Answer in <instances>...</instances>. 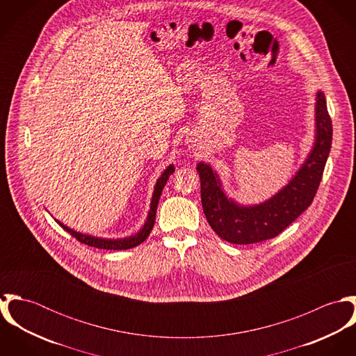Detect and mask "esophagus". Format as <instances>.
Here are the masks:
<instances>
[{"instance_id": "34e87169", "label": "esophagus", "mask_w": 356, "mask_h": 356, "mask_svg": "<svg viewBox=\"0 0 356 356\" xmlns=\"http://www.w3.org/2000/svg\"><path fill=\"white\" fill-rule=\"evenodd\" d=\"M193 143H196V140H195V138H192V137H191V138H189V140H188V144H193Z\"/></svg>"}]
</instances>
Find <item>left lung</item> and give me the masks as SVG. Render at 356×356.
Masks as SVG:
<instances>
[{
    "mask_svg": "<svg viewBox=\"0 0 356 356\" xmlns=\"http://www.w3.org/2000/svg\"><path fill=\"white\" fill-rule=\"evenodd\" d=\"M315 141L293 178L271 199L241 205L229 199L216 171L204 161L197 164L202 204L212 230L232 244H254L274 238L311 205L318 191L332 147V120L322 92L315 99Z\"/></svg>",
    "mask_w": 356,
    "mask_h": 356,
    "instance_id": "8db88e82",
    "label": "left lung"
}]
</instances>
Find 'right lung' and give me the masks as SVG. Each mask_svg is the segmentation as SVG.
<instances>
[{
    "mask_svg": "<svg viewBox=\"0 0 356 356\" xmlns=\"http://www.w3.org/2000/svg\"><path fill=\"white\" fill-rule=\"evenodd\" d=\"M175 171L174 164H170L160 175V178L156 181L154 185V191H153L152 200H151V209L148 212V218L147 222L144 223L143 229L137 233L133 234L130 237H124V238H102V237H95L90 234H83L79 233L68 226H65L64 223H61L60 220L54 219L65 232H68L72 237H75L79 243L86 244L89 247H95V248H100V250H113V251H120V250H130L134 248L137 245H140L141 243H144L147 240V237L149 236V233L152 232L153 225H154V219H156V209H157V204L160 200V195L163 192V188L168 179V177Z\"/></svg>",
    "mask_w": 356,
    "mask_h": 356,
    "instance_id": "obj_1",
    "label": "right lung"
}]
</instances>
